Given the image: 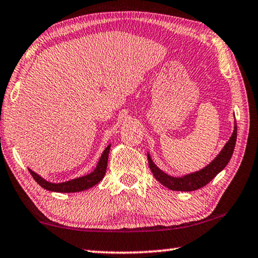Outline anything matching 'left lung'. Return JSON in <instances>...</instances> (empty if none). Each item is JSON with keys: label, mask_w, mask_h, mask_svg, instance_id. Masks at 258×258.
Segmentation results:
<instances>
[{"label": "left lung", "mask_w": 258, "mask_h": 258, "mask_svg": "<svg viewBox=\"0 0 258 258\" xmlns=\"http://www.w3.org/2000/svg\"><path fill=\"white\" fill-rule=\"evenodd\" d=\"M236 136H237V127L236 122L234 124V130L232 136H230L229 140L226 142L224 148L221 149L220 153L218 154L217 157H214L212 162L207 164L206 167L198 171L191 172V174L180 176V177H175V176L168 175L167 172L156 166L153 162L152 156L147 153L148 157V164L149 168L153 172L154 177H155L159 182L164 185L168 189L172 191H195L201 189V187L205 186L207 183H210L219 172L222 171L225 167L227 166L230 157L233 155L234 148H235L236 144Z\"/></svg>", "instance_id": "obj_1"}]
</instances>
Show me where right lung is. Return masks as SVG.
Listing matches in <instances>:
<instances>
[{"instance_id": "add662e5", "label": "right lung", "mask_w": 258, "mask_h": 258, "mask_svg": "<svg viewBox=\"0 0 258 258\" xmlns=\"http://www.w3.org/2000/svg\"><path fill=\"white\" fill-rule=\"evenodd\" d=\"M110 148H111V145L107 146V147L104 149V152L102 153V155L98 160L97 166H96V168L94 169V171H91L90 174L88 175L81 176V177H78V178L66 180V182L53 183V182H49L47 179H45L44 177H41L40 175H38L37 172L31 170V169H29V171L30 174L32 175L34 180H36L41 187H44L45 190L60 192V194H62V192L63 194L81 192L95 186L96 184H98L103 179V177H104L106 172V167H107V160H109Z\"/></svg>"}]
</instances>
